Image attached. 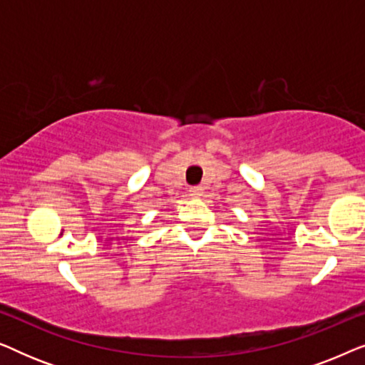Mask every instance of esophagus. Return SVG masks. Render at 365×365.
<instances>
[{
	"mask_svg": "<svg viewBox=\"0 0 365 365\" xmlns=\"http://www.w3.org/2000/svg\"><path fill=\"white\" fill-rule=\"evenodd\" d=\"M189 196H191V197L202 196V187H201V186H192V187H189Z\"/></svg>",
	"mask_w": 365,
	"mask_h": 365,
	"instance_id": "obj_1",
	"label": "esophagus"
}]
</instances>
